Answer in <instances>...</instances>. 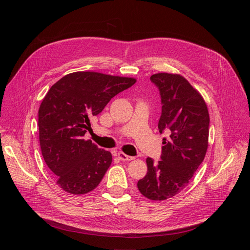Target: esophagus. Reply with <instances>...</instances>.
I'll return each instance as SVG.
<instances>
[{
  "label": "esophagus",
  "instance_id": "1",
  "mask_svg": "<svg viewBox=\"0 0 250 250\" xmlns=\"http://www.w3.org/2000/svg\"><path fill=\"white\" fill-rule=\"evenodd\" d=\"M118 156H119V158H120L121 160H123V161H130V160L134 159V157L129 156V155H126V154L124 153V152H119V153H118Z\"/></svg>",
  "mask_w": 250,
  "mask_h": 250
}]
</instances>
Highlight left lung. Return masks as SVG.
<instances>
[{
  "mask_svg": "<svg viewBox=\"0 0 250 250\" xmlns=\"http://www.w3.org/2000/svg\"><path fill=\"white\" fill-rule=\"evenodd\" d=\"M150 80L161 96L159 131L167 130L170 138H163L160 161L146 158L147 174L137 182V188L149 200L163 201L185 189L203 162L209 117L204 98L182 75L162 72Z\"/></svg>",
  "mask_w": 250,
  "mask_h": 250,
  "instance_id": "1",
  "label": "left lung"
}]
</instances>
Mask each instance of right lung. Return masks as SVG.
<instances>
[{
  "instance_id": "obj_1",
  "label": "right lung",
  "mask_w": 250,
  "mask_h": 250,
  "mask_svg": "<svg viewBox=\"0 0 250 250\" xmlns=\"http://www.w3.org/2000/svg\"><path fill=\"white\" fill-rule=\"evenodd\" d=\"M135 78L94 71L65 75L51 86L39 110L40 145L43 159L65 192L93 191L112 164V153L84 139L91 120Z\"/></svg>"
}]
</instances>
